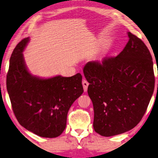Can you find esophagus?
I'll use <instances>...</instances> for the list:
<instances>
[{
  "label": "esophagus",
  "instance_id": "obj_1",
  "mask_svg": "<svg viewBox=\"0 0 158 158\" xmlns=\"http://www.w3.org/2000/svg\"><path fill=\"white\" fill-rule=\"evenodd\" d=\"M82 84H83V87H84V90L85 92H86L88 89V86H89V82H88L85 79H84L83 80Z\"/></svg>",
  "mask_w": 158,
  "mask_h": 158
}]
</instances>
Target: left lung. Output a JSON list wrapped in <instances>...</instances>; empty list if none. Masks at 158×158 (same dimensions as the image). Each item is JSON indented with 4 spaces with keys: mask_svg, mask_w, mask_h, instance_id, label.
Returning a JSON list of instances; mask_svg holds the SVG:
<instances>
[{
    "mask_svg": "<svg viewBox=\"0 0 158 158\" xmlns=\"http://www.w3.org/2000/svg\"><path fill=\"white\" fill-rule=\"evenodd\" d=\"M129 41L116 57L90 61L84 68L88 94L94 109L93 128L111 137L135 127L153 95L155 76L152 56L140 38L128 32Z\"/></svg>",
    "mask_w": 158,
    "mask_h": 158,
    "instance_id": "1",
    "label": "left lung"
}]
</instances>
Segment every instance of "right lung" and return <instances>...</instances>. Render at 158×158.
Here are the masks:
<instances>
[{"mask_svg": "<svg viewBox=\"0 0 158 158\" xmlns=\"http://www.w3.org/2000/svg\"><path fill=\"white\" fill-rule=\"evenodd\" d=\"M28 41L29 37L22 40L10 59L6 84L12 110L26 130L42 137H57L65 129L69 108L84 92L82 76H33L22 53Z\"/></svg>", "mask_w": 158, "mask_h": 158, "instance_id": "1", "label": "right lung"}]
</instances>
